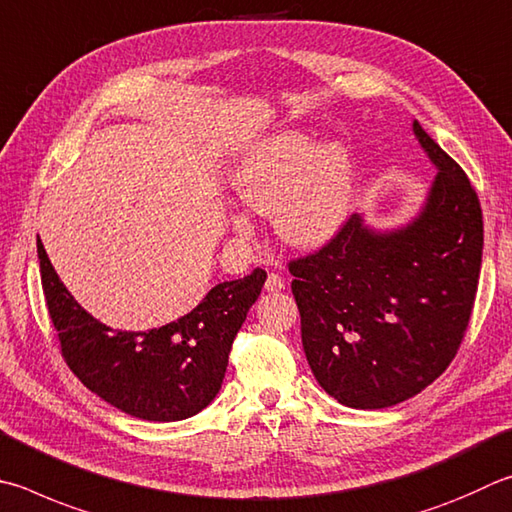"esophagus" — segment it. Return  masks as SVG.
<instances>
[{"label":"esophagus","mask_w":512,"mask_h":512,"mask_svg":"<svg viewBox=\"0 0 512 512\" xmlns=\"http://www.w3.org/2000/svg\"><path fill=\"white\" fill-rule=\"evenodd\" d=\"M282 288H284L282 275H277V273H268V277H266V291L277 293V291H282Z\"/></svg>","instance_id":"1"}]
</instances>
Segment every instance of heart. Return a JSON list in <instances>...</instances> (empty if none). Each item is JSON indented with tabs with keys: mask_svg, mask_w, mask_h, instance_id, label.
I'll return each instance as SVG.
<instances>
[{
	"mask_svg": "<svg viewBox=\"0 0 512 512\" xmlns=\"http://www.w3.org/2000/svg\"><path fill=\"white\" fill-rule=\"evenodd\" d=\"M237 199L257 215L273 217L282 241L295 248H318L345 224L353 197V165L345 145L315 150L311 136L284 132L257 145L239 163ZM237 235H250L244 215L232 219Z\"/></svg>",
	"mask_w": 512,
	"mask_h": 512,
	"instance_id": "1",
	"label": "heart"
}]
</instances>
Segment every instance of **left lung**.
Segmentation results:
<instances>
[{
    "mask_svg": "<svg viewBox=\"0 0 512 512\" xmlns=\"http://www.w3.org/2000/svg\"><path fill=\"white\" fill-rule=\"evenodd\" d=\"M412 129L436 179L410 224L376 230L351 215L327 246L288 264L313 376L353 410H383L434 383L477 295L479 197L418 120Z\"/></svg>",
    "mask_w": 512,
    "mask_h": 512,
    "instance_id": "1",
    "label": "left lung"
}]
</instances>
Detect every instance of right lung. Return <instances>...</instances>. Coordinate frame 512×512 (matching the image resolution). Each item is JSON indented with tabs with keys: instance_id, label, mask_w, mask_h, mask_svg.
I'll return each mask as SVG.
<instances>
[{
	"instance_id": "1",
	"label": "right lung",
	"mask_w": 512,
	"mask_h": 512,
	"mask_svg": "<svg viewBox=\"0 0 512 512\" xmlns=\"http://www.w3.org/2000/svg\"><path fill=\"white\" fill-rule=\"evenodd\" d=\"M42 288L62 356L82 385L143 421L170 423L199 414L224 383L228 353L266 271L221 282L194 309L150 331H114L78 304L37 237Z\"/></svg>"
}]
</instances>
